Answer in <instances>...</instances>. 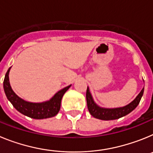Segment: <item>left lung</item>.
<instances>
[{"instance_id": "1", "label": "left lung", "mask_w": 153, "mask_h": 153, "mask_svg": "<svg viewBox=\"0 0 153 153\" xmlns=\"http://www.w3.org/2000/svg\"><path fill=\"white\" fill-rule=\"evenodd\" d=\"M144 88L142 89L140 93L138 94L137 97L132 100L130 103L123 107L118 108H103L98 106L92 97V94L90 91L89 87L86 90V102H87V108L90 114L94 118L99 119L101 120H113L120 119L123 117H125L127 114L136 109L138 104L140 103V100L143 95Z\"/></svg>"}]
</instances>
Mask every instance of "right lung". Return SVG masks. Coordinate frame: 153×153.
I'll use <instances>...</instances> for the list:
<instances>
[{
    "instance_id": "obj_1",
    "label": "right lung",
    "mask_w": 153,
    "mask_h": 153,
    "mask_svg": "<svg viewBox=\"0 0 153 153\" xmlns=\"http://www.w3.org/2000/svg\"><path fill=\"white\" fill-rule=\"evenodd\" d=\"M10 68L8 69L5 74L4 80V90L7 100L11 102L13 106L17 111L24 116L36 120L51 118L55 117L60 111L61 100L64 93L67 91L71 85L64 87L63 89L55 93V95L49 100L42 102H31L24 100L16 94L12 90L9 81V72Z\"/></svg>"
}]
</instances>
